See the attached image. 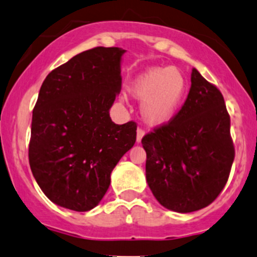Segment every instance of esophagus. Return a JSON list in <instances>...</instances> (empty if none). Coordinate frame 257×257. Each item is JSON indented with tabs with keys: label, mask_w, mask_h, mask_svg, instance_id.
<instances>
[{
	"label": "esophagus",
	"mask_w": 257,
	"mask_h": 257,
	"mask_svg": "<svg viewBox=\"0 0 257 257\" xmlns=\"http://www.w3.org/2000/svg\"><path fill=\"white\" fill-rule=\"evenodd\" d=\"M144 131H143V129H140V128H138V131H137V143L138 144H139V143H142V139H143V137H144Z\"/></svg>",
	"instance_id": "34e87169"
}]
</instances>
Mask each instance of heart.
<instances>
[{
  "label": "heart",
  "mask_w": 257,
  "mask_h": 257,
  "mask_svg": "<svg viewBox=\"0 0 257 257\" xmlns=\"http://www.w3.org/2000/svg\"><path fill=\"white\" fill-rule=\"evenodd\" d=\"M187 81L175 67H150L138 75L129 92L142 101V117L148 125L160 128L174 119L185 98Z\"/></svg>",
  "instance_id": "1"
}]
</instances>
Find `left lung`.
<instances>
[{"label":"left lung","instance_id":"8db88e82","mask_svg":"<svg viewBox=\"0 0 257 257\" xmlns=\"http://www.w3.org/2000/svg\"><path fill=\"white\" fill-rule=\"evenodd\" d=\"M142 144L148 185L161 206L177 213L207 207L225 186L234 161L223 94L193 69L180 112Z\"/></svg>","mask_w":257,"mask_h":257}]
</instances>
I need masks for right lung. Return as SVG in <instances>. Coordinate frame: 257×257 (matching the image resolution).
<instances>
[{"instance_id": "obj_1", "label": "right lung", "mask_w": 257, "mask_h": 257, "mask_svg": "<svg viewBox=\"0 0 257 257\" xmlns=\"http://www.w3.org/2000/svg\"><path fill=\"white\" fill-rule=\"evenodd\" d=\"M121 48L82 51L45 77L32 118L29 165L56 206H98L110 174L133 148L137 124H115L109 109L120 92Z\"/></svg>"}]
</instances>
